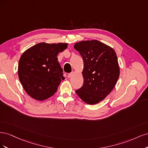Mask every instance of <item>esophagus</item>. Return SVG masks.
<instances>
[{
  "instance_id": "obj_1",
  "label": "esophagus",
  "mask_w": 148,
  "mask_h": 148,
  "mask_svg": "<svg viewBox=\"0 0 148 148\" xmlns=\"http://www.w3.org/2000/svg\"><path fill=\"white\" fill-rule=\"evenodd\" d=\"M73 75V72L70 73H69V74H68V76H67V77H68L69 78H71V77H72Z\"/></svg>"
}]
</instances>
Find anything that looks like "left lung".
<instances>
[{
    "label": "left lung",
    "instance_id": "1",
    "mask_svg": "<svg viewBox=\"0 0 148 148\" xmlns=\"http://www.w3.org/2000/svg\"><path fill=\"white\" fill-rule=\"evenodd\" d=\"M74 48L84 62L83 84L76 93L86 104H97L112 91L119 78L117 54L111 47L97 40L77 42Z\"/></svg>",
    "mask_w": 148,
    "mask_h": 148
}]
</instances>
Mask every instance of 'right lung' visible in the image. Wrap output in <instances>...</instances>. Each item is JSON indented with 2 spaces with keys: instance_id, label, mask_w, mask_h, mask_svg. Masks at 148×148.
<instances>
[{
  "instance_id": "1",
  "label": "right lung",
  "mask_w": 148,
  "mask_h": 148,
  "mask_svg": "<svg viewBox=\"0 0 148 148\" xmlns=\"http://www.w3.org/2000/svg\"><path fill=\"white\" fill-rule=\"evenodd\" d=\"M66 43L40 42L21 55L18 63V77L28 95L44 101L54 95L63 77L58 53L67 48Z\"/></svg>"
}]
</instances>
